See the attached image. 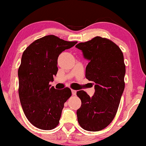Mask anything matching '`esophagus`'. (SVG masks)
<instances>
[{
    "mask_svg": "<svg viewBox=\"0 0 146 146\" xmlns=\"http://www.w3.org/2000/svg\"><path fill=\"white\" fill-rule=\"evenodd\" d=\"M76 94V90H72V96H75Z\"/></svg>",
    "mask_w": 146,
    "mask_h": 146,
    "instance_id": "1",
    "label": "esophagus"
}]
</instances>
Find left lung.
Returning <instances> with one entry per match:
<instances>
[{
  "mask_svg": "<svg viewBox=\"0 0 146 146\" xmlns=\"http://www.w3.org/2000/svg\"><path fill=\"white\" fill-rule=\"evenodd\" d=\"M76 47L89 60L85 77L95 84L92 97L83 90L77 92L81 100V106L76 111L78 124L86 131H101L114 119L124 92V55L114 42L98 36L79 43Z\"/></svg>",
  "mask_w": 146,
  "mask_h": 146,
  "instance_id": "obj_1",
  "label": "left lung"
}]
</instances>
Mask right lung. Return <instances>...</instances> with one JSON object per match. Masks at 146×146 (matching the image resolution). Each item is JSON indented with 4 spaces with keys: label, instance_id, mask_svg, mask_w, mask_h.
<instances>
[{
    "label": "right lung",
    "instance_id": "right-lung-1",
    "mask_svg": "<svg viewBox=\"0 0 146 146\" xmlns=\"http://www.w3.org/2000/svg\"><path fill=\"white\" fill-rule=\"evenodd\" d=\"M77 42L46 35L31 44L24 51L18 69V93L28 120L42 130L59 124L64 103L72 96L70 88L56 90L49 83L58 71V56Z\"/></svg>",
    "mask_w": 146,
    "mask_h": 146
}]
</instances>
